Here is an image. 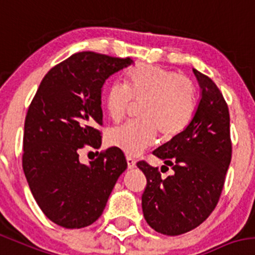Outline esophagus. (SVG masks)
Returning a JSON list of instances; mask_svg holds the SVG:
<instances>
[{
  "instance_id": "obj_1",
  "label": "esophagus",
  "mask_w": 255,
  "mask_h": 255,
  "mask_svg": "<svg viewBox=\"0 0 255 255\" xmlns=\"http://www.w3.org/2000/svg\"><path fill=\"white\" fill-rule=\"evenodd\" d=\"M126 162H128V167H129L130 169L134 168L135 164H136V160H135L134 158H131V156H128V158H126Z\"/></svg>"
}]
</instances>
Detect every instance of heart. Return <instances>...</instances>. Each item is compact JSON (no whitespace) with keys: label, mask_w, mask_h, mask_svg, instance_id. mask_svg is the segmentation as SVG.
Segmentation results:
<instances>
[{"label":"heart","mask_w":255,"mask_h":255,"mask_svg":"<svg viewBox=\"0 0 255 255\" xmlns=\"http://www.w3.org/2000/svg\"><path fill=\"white\" fill-rule=\"evenodd\" d=\"M132 101L141 104V123L124 124L107 134L111 146L128 155H137L155 143L178 136L193 120L197 93L187 77L153 64H137L125 74V86H110L105 96L107 114L115 123L123 120Z\"/></svg>","instance_id":"b5f03b06"}]
</instances>
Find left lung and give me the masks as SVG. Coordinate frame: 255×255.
Wrapping results in <instances>:
<instances>
[{"mask_svg":"<svg viewBox=\"0 0 255 255\" xmlns=\"http://www.w3.org/2000/svg\"><path fill=\"white\" fill-rule=\"evenodd\" d=\"M202 88L197 111L178 136L153 151L173 174L163 178L158 167L139 160L146 177L141 196L144 218L164 235H181L197 228L220 200L231 160L230 115L223 93L210 77L193 69Z\"/></svg>","mask_w":255,"mask_h":255,"instance_id":"obj_1","label":"left lung"}]
</instances>
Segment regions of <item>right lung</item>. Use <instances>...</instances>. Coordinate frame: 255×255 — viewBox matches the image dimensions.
Wrapping results in <instances>:
<instances>
[{
	"mask_svg": "<svg viewBox=\"0 0 255 255\" xmlns=\"http://www.w3.org/2000/svg\"><path fill=\"white\" fill-rule=\"evenodd\" d=\"M131 62L95 51L73 54L45 74L27 109L22 168L36 204L57 225L81 229L95 223L128 168L115 146L97 151L88 165L79 162V153L101 146V88Z\"/></svg>",
	"mask_w": 255,
	"mask_h": 255,
	"instance_id": "obj_1",
	"label": "right lung"
}]
</instances>
